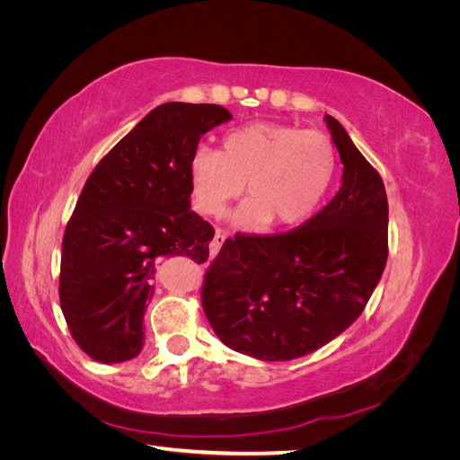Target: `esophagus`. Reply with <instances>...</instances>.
Returning <instances> with one entry per match:
<instances>
[{
    "instance_id": "obj_1",
    "label": "esophagus",
    "mask_w": 460,
    "mask_h": 460,
    "mask_svg": "<svg viewBox=\"0 0 460 460\" xmlns=\"http://www.w3.org/2000/svg\"><path fill=\"white\" fill-rule=\"evenodd\" d=\"M222 243H225V235H222L220 232H217V234H215V238H213V242H211V245H208V252H211V255H208V259L213 261V259L218 255Z\"/></svg>"
}]
</instances>
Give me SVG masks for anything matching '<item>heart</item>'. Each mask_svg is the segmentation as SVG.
Wrapping results in <instances>:
<instances>
[{"label":"heart","mask_w":460,"mask_h":460,"mask_svg":"<svg viewBox=\"0 0 460 460\" xmlns=\"http://www.w3.org/2000/svg\"><path fill=\"white\" fill-rule=\"evenodd\" d=\"M333 174L336 149L326 134L276 122L235 128L222 137L220 151L198 149L190 161L193 203L201 213L218 217L247 184L249 198L232 217L243 230L309 218Z\"/></svg>","instance_id":"b5f03b06"}]
</instances>
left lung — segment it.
<instances>
[{
    "mask_svg": "<svg viewBox=\"0 0 460 460\" xmlns=\"http://www.w3.org/2000/svg\"><path fill=\"white\" fill-rule=\"evenodd\" d=\"M324 120L343 163L336 198L288 234L226 240L205 274L208 323L222 343L253 358L291 360L338 338L365 311L385 269L382 178L341 124Z\"/></svg>",
    "mask_w": 460,
    "mask_h": 460,
    "instance_id": "obj_1",
    "label": "left lung"
}]
</instances>
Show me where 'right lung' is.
I'll return each instance as SVG.
<instances>
[{"label": "right lung", "mask_w": 460, "mask_h": 460, "mask_svg": "<svg viewBox=\"0 0 460 460\" xmlns=\"http://www.w3.org/2000/svg\"><path fill=\"white\" fill-rule=\"evenodd\" d=\"M230 119L213 103H163L90 174L65 230L59 299L75 341L97 363L140 355L164 257L207 261L215 230L191 211L190 161L201 136Z\"/></svg>", "instance_id": "obj_1"}]
</instances>
